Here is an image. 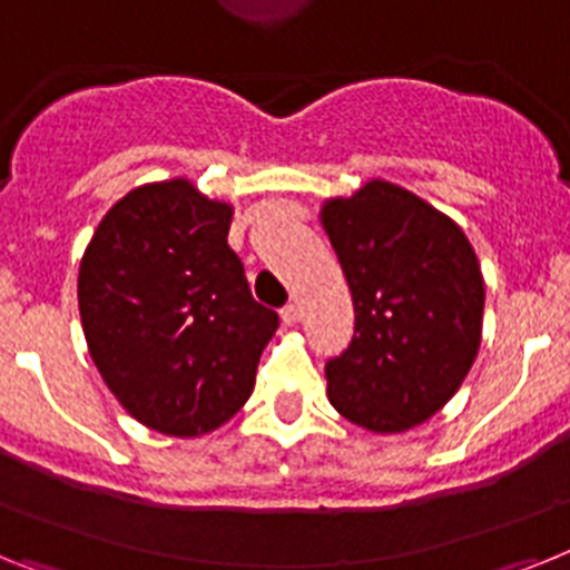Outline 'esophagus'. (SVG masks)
Listing matches in <instances>:
<instances>
[{
	"label": "esophagus",
	"mask_w": 570,
	"mask_h": 570,
	"mask_svg": "<svg viewBox=\"0 0 570 570\" xmlns=\"http://www.w3.org/2000/svg\"><path fill=\"white\" fill-rule=\"evenodd\" d=\"M281 318H284V324H298L301 322V304H298V301L286 304V307L281 309Z\"/></svg>",
	"instance_id": "34e87169"
}]
</instances>
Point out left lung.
I'll use <instances>...</instances> for the list:
<instances>
[{"mask_svg": "<svg viewBox=\"0 0 570 570\" xmlns=\"http://www.w3.org/2000/svg\"><path fill=\"white\" fill-rule=\"evenodd\" d=\"M322 223L353 295L347 351L327 362L333 409L367 432L423 423L470 374L484 277L466 234L411 190L367 181Z\"/></svg>", "mask_w": 570, "mask_h": 570, "instance_id": "8db88e82", "label": "left lung"}]
</instances>
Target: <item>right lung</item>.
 I'll use <instances>...</instances> for the list:
<instances>
[{
	"instance_id": "right-lung-1",
	"label": "right lung",
	"mask_w": 570,
	"mask_h": 570,
	"mask_svg": "<svg viewBox=\"0 0 570 570\" xmlns=\"http://www.w3.org/2000/svg\"><path fill=\"white\" fill-rule=\"evenodd\" d=\"M232 205L188 179L145 185L100 219L78 304L100 376L138 423L196 438L255 389L277 313L252 298L228 246Z\"/></svg>"
}]
</instances>
